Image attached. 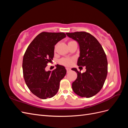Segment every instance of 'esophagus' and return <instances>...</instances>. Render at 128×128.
Masks as SVG:
<instances>
[{"mask_svg": "<svg viewBox=\"0 0 128 128\" xmlns=\"http://www.w3.org/2000/svg\"><path fill=\"white\" fill-rule=\"evenodd\" d=\"M66 70H67V72H69V71L70 70V69L69 68H66Z\"/></svg>", "mask_w": 128, "mask_h": 128, "instance_id": "obj_1", "label": "esophagus"}]
</instances>
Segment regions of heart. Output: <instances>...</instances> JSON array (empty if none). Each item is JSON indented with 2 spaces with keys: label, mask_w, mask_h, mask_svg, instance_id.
Segmentation results:
<instances>
[{
  "label": "heart",
  "mask_w": 128,
  "mask_h": 128,
  "mask_svg": "<svg viewBox=\"0 0 128 128\" xmlns=\"http://www.w3.org/2000/svg\"><path fill=\"white\" fill-rule=\"evenodd\" d=\"M73 41H70L69 42H72ZM73 58H63L62 59H60L59 63L61 64L66 66H69L72 64L74 61Z\"/></svg>",
  "instance_id": "heart-1"
}]
</instances>
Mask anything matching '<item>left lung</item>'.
Segmentation results:
<instances>
[{
  "mask_svg": "<svg viewBox=\"0 0 128 128\" xmlns=\"http://www.w3.org/2000/svg\"><path fill=\"white\" fill-rule=\"evenodd\" d=\"M66 34L78 42L80 56L77 65L86 66V69L81 73L76 68L72 69L77 74L72 84V90L81 97H91L100 91L106 80L108 72L106 55L101 44L91 34L85 32Z\"/></svg>",
  "mask_w": 128,
  "mask_h": 128,
  "instance_id": "obj_1",
  "label": "left lung"
}]
</instances>
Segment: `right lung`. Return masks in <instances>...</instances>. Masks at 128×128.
<instances>
[{
	"mask_svg": "<svg viewBox=\"0 0 128 128\" xmlns=\"http://www.w3.org/2000/svg\"><path fill=\"white\" fill-rule=\"evenodd\" d=\"M66 36L64 32H42L25 52L22 63L25 82L30 91L40 99L54 96L59 90L60 80L66 74L64 67L59 64L52 72L45 70L47 64L53 60L55 45Z\"/></svg>",
	"mask_w": 128,
	"mask_h": 128,
	"instance_id": "obj_1",
	"label": "right lung"
}]
</instances>
